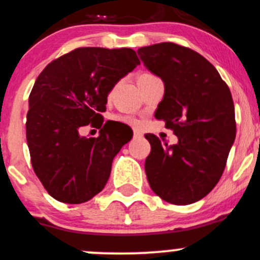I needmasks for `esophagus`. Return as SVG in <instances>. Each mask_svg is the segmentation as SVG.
<instances>
[{
	"label": "esophagus",
	"instance_id": "esophagus-1",
	"mask_svg": "<svg viewBox=\"0 0 260 260\" xmlns=\"http://www.w3.org/2000/svg\"><path fill=\"white\" fill-rule=\"evenodd\" d=\"M134 138H135V139L143 138V133H140L139 130H134Z\"/></svg>",
	"mask_w": 260,
	"mask_h": 260
}]
</instances>
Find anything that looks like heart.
Returning <instances> with one entry per match:
<instances>
[{
    "label": "heart",
    "mask_w": 260,
    "mask_h": 260,
    "mask_svg": "<svg viewBox=\"0 0 260 260\" xmlns=\"http://www.w3.org/2000/svg\"><path fill=\"white\" fill-rule=\"evenodd\" d=\"M120 120H122V121H124L125 124H129V125L136 124L135 120H134L133 117H130V116H122V117H120Z\"/></svg>",
    "instance_id": "heart-1"
}]
</instances>
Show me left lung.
Segmentation results:
<instances>
[{"label": "left lung", "mask_w": 260, "mask_h": 260, "mask_svg": "<svg viewBox=\"0 0 260 260\" xmlns=\"http://www.w3.org/2000/svg\"><path fill=\"white\" fill-rule=\"evenodd\" d=\"M145 68L164 83L155 111L178 143L168 145L146 134L150 188L173 205H189L211 192L225 169L236 135L235 109L228 84L201 54L174 43L138 50Z\"/></svg>", "instance_id": "left-lung-1"}]
</instances>
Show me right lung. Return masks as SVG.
<instances>
[{"instance_id": "1", "label": "right lung", "mask_w": 260, "mask_h": 260, "mask_svg": "<svg viewBox=\"0 0 260 260\" xmlns=\"http://www.w3.org/2000/svg\"><path fill=\"white\" fill-rule=\"evenodd\" d=\"M140 64L130 48H78L44 68L29 96L26 140L35 174L48 193L64 204H83L104 189L112 160L133 131L104 124L107 96ZM101 123L99 138L79 135Z\"/></svg>"}]
</instances>
